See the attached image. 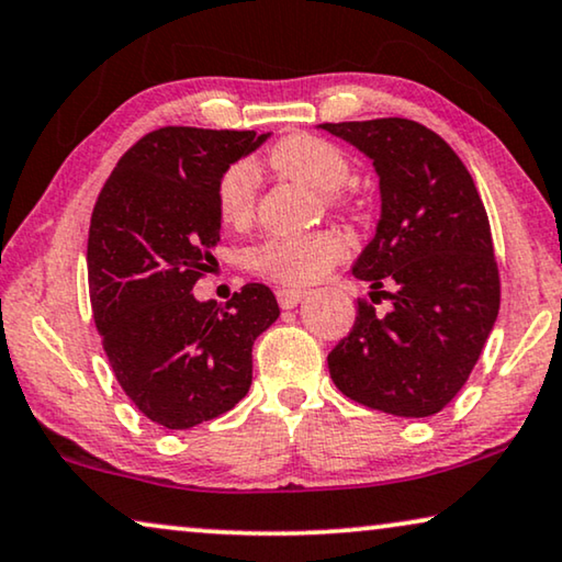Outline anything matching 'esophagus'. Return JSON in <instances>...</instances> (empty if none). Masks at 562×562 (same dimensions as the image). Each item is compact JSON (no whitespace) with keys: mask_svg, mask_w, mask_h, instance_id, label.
<instances>
[{"mask_svg":"<svg viewBox=\"0 0 562 562\" xmlns=\"http://www.w3.org/2000/svg\"><path fill=\"white\" fill-rule=\"evenodd\" d=\"M304 296H306V291L304 289H296V286L276 289V299H279V304L283 308H294Z\"/></svg>","mask_w":562,"mask_h":562,"instance_id":"1","label":"esophagus"}]
</instances>
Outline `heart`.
I'll return each mask as SVG.
<instances>
[{
  "label": "heart",
  "mask_w": 562,
  "mask_h": 562,
  "mask_svg": "<svg viewBox=\"0 0 562 562\" xmlns=\"http://www.w3.org/2000/svg\"><path fill=\"white\" fill-rule=\"evenodd\" d=\"M271 165L283 177L312 184L329 192V200L341 205L335 192L349 177L345 151L327 139L312 134H294L271 149ZM256 207V169L250 161H235L217 184V213L231 227H243L254 217ZM347 256V240L337 231H316L304 235H273L256 248V268L266 279L301 286L319 281Z\"/></svg>",
  "instance_id": "obj_1"
}]
</instances>
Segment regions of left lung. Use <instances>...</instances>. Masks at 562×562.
I'll return each instance as SVG.
<instances>
[{
  "label": "left lung",
  "instance_id": "1",
  "mask_svg": "<svg viewBox=\"0 0 562 562\" xmlns=\"http://www.w3.org/2000/svg\"><path fill=\"white\" fill-rule=\"evenodd\" d=\"M357 146L380 177V223L352 268L375 314L357 301L355 327L331 349L329 375L352 401L426 418L457 397L499 314V268L484 202L457 151L411 119L319 124ZM387 285L390 292H380Z\"/></svg>",
  "mask_w": 562,
  "mask_h": 562
}]
</instances>
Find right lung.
I'll use <instances>...</instances> for the list:
<instances>
[{"label":"right lung","mask_w":562,"mask_h":562,"mask_svg":"<svg viewBox=\"0 0 562 562\" xmlns=\"http://www.w3.org/2000/svg\"><path fill=\"white\" fill-rule=\"evenodd\" d=\"M266 139L161 126L119 159L95 200L88 231L95 329L119 385L165 428L235 408L254 380V341L279 319L263 283H246L225 306L192 294L221 243L217 184Z\"/></svg>","instance_id":"1"}]
</instances>
